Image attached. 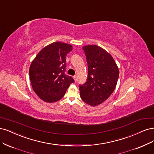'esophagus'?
<instances>
[{
  "mask_svg": "<svg viewBox=\"0 0 154 154\" xmlns=\"http://www.w3.org/2000/svg\"><path fill=\"white\" fill-rule=\"evenodd\" d=\"M73 79H74V81H75V82H76L77 81V75H74Z\"/></svg>",
  "mask_w": 154,
  "mask_h": 154,
  "instance_id": "obj_1",
  "label": "esophagus"
}]
</instances>
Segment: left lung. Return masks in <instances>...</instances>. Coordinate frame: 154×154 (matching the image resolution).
Returning <instances> with one entry per match:
<instances>
[{
	"instance_id": "obj_1",
	"label": "left lung",
	"mask_w": 154,
	"mask_h": 154,
	"mask_svg": "<svg viewBox=\"0 0 154 154\" xmlns=\"http://www.w3.org/2000/svg\"><path fill=\"white\" fill-rule=\"evenodd\" d=\"M88 63L87 81L79 86L82 100L91 106H98L109 97L119 77L117 64L111 54L96 45L82 47Z\"/></svg>"
}]
</instances>
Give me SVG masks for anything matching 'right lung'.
Masks as SVG:
<instances>
[{
  "instance_id": "1",
  "label": "right lung",
  "mask_w": 154,
  "mask_h": 154,
  "mask_svg": "<svg viewBox=\"0 0 154 154\" xmlns=\"http://www.w3.org/2000/svg\"><path fill=\"white\" fill-rule=\"evenodd\" d=\"M70 44L56 42L39 52L29 68L34 91L43 101L52 103L61 99L70 84L71 76L66 75V57L72 51Z\"/></svg>"
}]
</instances>
